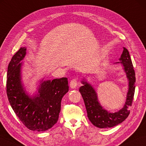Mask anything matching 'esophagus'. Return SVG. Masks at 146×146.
Returning <instances> with one entry per match:
<instances>
[{
    "label": "esophagus",
    "mask_w": 146,
    "mask_h": 146,
    "mask_svg": "<svg viewBox=\"0 0 146 146\" xmlns=\"http://www.w3.org/2000/svg\"><path fill=\"white\" fill-rule=\"evenodd\" d=\"M70 86L71 88H73V89L75 88L76 86H77V78L72 79V80H71L70 82Z\"/></svg>",
    "instance_id": "obj_1"
}]
</instances>
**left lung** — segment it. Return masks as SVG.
<instances>
[{"label":"left lung","instance_id":"8db88e82","mask_svg":"<svg viewBox=\"0 0 146 146\" xmlns=\"http://www.w3.org/2000/svg\"><path fill=\"white\" fill-rule=\"evenodd\" d=\"M120 60H121L120 63L123 64L129 80V89L127 94L126 102L121 110L115 113H109L103 109L98 101L97 94L94 89L86 81L82 82L83 86L79 89L86 105L87 117L92 124L98 128H112L117 126L125 120L130 112L128 107L131 106L133 102L135 89V73L130 55L126 48H124Z\"/></svg>","mask_w":146,"mask_h":146}]
</instances>
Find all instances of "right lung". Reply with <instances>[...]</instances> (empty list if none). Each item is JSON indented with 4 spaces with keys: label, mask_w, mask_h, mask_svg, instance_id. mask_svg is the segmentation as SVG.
Here are the masks:
<instances>
[{
    "label": "right lung",
    "mask_w": 146,
    "mask_h": 146,
    "mask_svg": "<svg viewBox=\"0 0 146 146\" xmlns=\"http://www.w3.org/2000/svg\"><path fill=\"white\" fill-rule=\"evenodd\" d=\"M22 47L13 55L7 68L6 92L9 102L21 122L31 130L44 131L57 123L62 97L68 91V78L44 81L38 94L33 98L26 94L21 82L20 61L26 54Z\"/></svg>",
    "instance_id": "right-lung-1"
}]
</instances>
